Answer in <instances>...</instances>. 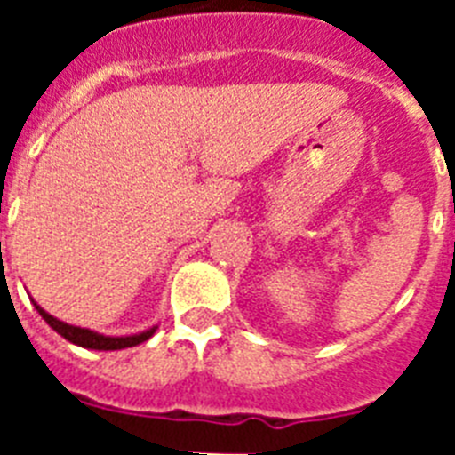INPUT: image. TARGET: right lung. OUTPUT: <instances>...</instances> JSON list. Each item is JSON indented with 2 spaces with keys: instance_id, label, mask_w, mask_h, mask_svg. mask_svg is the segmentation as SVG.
Listing matches in <instances>:
<instances>
[{
  "instance_id": "1",
  "label": "right lung",
  "mask_w": 455,
  "mask_h": 455,
  "mask_svg": "<svg viewBox=\"0 0 455 455\" xmlns=\"http://www.w3.org/2000/svg\"><path fill=\"white\" fill-rule=\"evenodd\" d=\"M36 309H38L40 316H43V319H45L47 323H50L56 332H59V335L66 337V339L72 341V344H77V347L95 348V351H120V348L136 347V344L150 339V337L155 335V328H150V331L140 332V335H132V337H104V335H98V332L86 331V328H77V325L63 323V321H59V319H54L52 315H47L45 309L38 307V305H36Z\"/></svg>"
}]
</instances>
